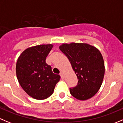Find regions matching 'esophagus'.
Instances as JSON below:
<instances>
[{
	"label": "esophagus",
	"mask_w": 123,
	"mask_h": 123,
	"mask_svg": "<svg viewBox=\"0 0 123 123\" xmlns=\"http://www.w3.org/2000/svg\"><path fill=\"white\" fill-rule=\"evenodd\" d=\"M60 76H61V77L62 78H64V73H63L62 72H61Z\"/></svg>",
	"instance_id": "1"
}]
</instances>
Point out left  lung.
<instances>
[{
    "instance_id": "8db88e82",
    "label": "left lung",
    "mask_w": 123,
    "mask_h": 123,
    "mask_svg": "<svg viewBox=\"0 0 123 123\" xmlns=\"http://www.w3.org/2000/svg\"><path fill=\"white\" fill-rule=\"evenodd\" d=\"M59 49L68 58L78 79L77 86L70 89V94L79 100L91 98L100 89L105 72L99 50L88 43L74 42L62 43Z\"/></svg>"
}]
</instances>
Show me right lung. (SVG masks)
<instances>
[{"instance_id": "1", "label": "right lung", "mask_w": 123, "mask_h": 123, "mask_svg": "<svg viewBox=\"0 0 123 123\" xmlns=\"http://www.w3.org/2000/svg\"><path fill=\"white\" fill-rule=\"evenodd\" d=\"M53 45H38L24 50L17 61L16 76L24 91L36 99H45L53 94L60 76L53 73L45 60Z\"/></svg>"}]
</instances>
